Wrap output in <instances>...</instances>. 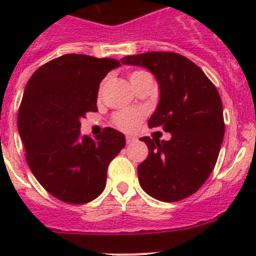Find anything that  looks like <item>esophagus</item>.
<instances>
[{"label": "esophagus", "instance_id": "obj_1", "mask_svg": "<svg viewBox=\"0 0 256 256\" xmlns=\"http://www.w3.org/2000/svg\"><path fill=\"white\" fill-rule=\"evenodd\" d=\"M126 144H133V142L137 141V138H136V137H132V136H126Z\"/></svg>", "mask_w": 256, "mask_h": 256}]
</instances>
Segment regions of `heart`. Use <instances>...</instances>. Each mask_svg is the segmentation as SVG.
<instances>
[{
    "label": "heart",
    "mask_w": 256,
    "mask_h": 256,
    "mask_svg": "<svg viewBox=\"0 0 256 256\" xmlns=\"http://www.w3.org/2000/svg\"><path fill=\"white\" fill-rule=\"evenodd\" d=\"M144 73V72H133L130 76V79L133 80V79H136ZM144 118V112L141 108H126V110H122V112H116L114 115L112 123L115 124V126H118L119 130H124V132H132L138 126V124L141 123Z\"/></svg>",
    "instance_id": "heart-1"
}]
</instances>
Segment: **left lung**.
<instances>
[{
  "label": "left lung",
  "instance_id": "left-lung-1",
  "mask_svg": "<svg viewBox=\"0 0 256 256\" xmlns=\"http://www.w3.org/2000/svg\"><path fill=\"white\" fill-rule=\"evenodd\" d=\"M122 62L155 76L160 101L150 128L172 134L169 141L142 137L148 156L138 165L140 184L156 200L174 202L194 195L216 166L224 136L223 105L216 87L190 58L176 52H146Z\"/></svg>",
  "mask_w": 256,
  "mask_h": 256
}]
</instances>
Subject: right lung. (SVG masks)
<instances>
[{
    "instance_id": "obj_1",
    "label": "right lung",
    "mask_w": 256,
    "mask_h": 256,
    "mask_svg": "<svg viewBox=\"0 0 256 256\" xmlns=\"http://www.w3.org/2000/svg\"><path fill=\"white\" fill-rule=\"evenodd\" d=\"M118 66L115 58L68 54L38 68L24 90L18 130L26 162L42 187L68 204L100 195L108 164L126 146L112 128L80 136V119L97 112L101 80Z\"/></svg>"
}]
</instances>
